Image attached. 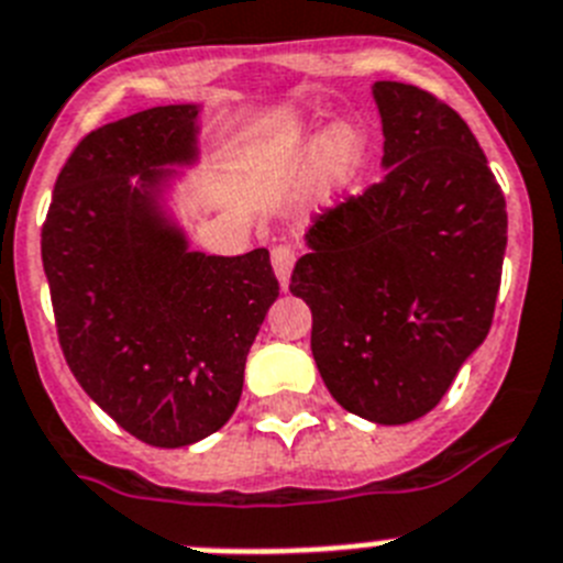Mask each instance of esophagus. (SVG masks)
<instances>
[{
  "label": "esophagus",
  "mask_w": 563,
  "mask_h": 563,
  "mask_svg": "<svg viewBox=\"0 0 563 563\" xmlns=\"http://www.w3.org/2000/svg\"><path fill=\"white\" fill-rule=\"evenodd\" d=\"M297 254L295 249L280 243V246H272V266H275V275L280 280L283 288H288V277H291V268H295Z\"/></svg>",
  "instance_id": "1"
}]
</instances>
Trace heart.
Segmentation results:
<instances>
[{"mask_svg":"<svg viewBox=\"0 0 563 563\" xmlns=\"http://www.w3.org/2000/svg\"><path fill=\"white\" fill-rule=\"evenodd\" d=\"M363 161V141L356 139L354 130H336L329 135V141L322 144L320 166H322V187L325 192H336L349 184L360 169Z\"/></svg>","mask_w":563,"mask_h":563,"instance_id":"b5f03b06","label":"heart"}]
</instances>
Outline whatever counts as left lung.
<instances>
[{
	"instance_id": "obj_1",
	"label": "left lung",
	"mask_w": 563,
	"mask_h": 563,
	"mask_svg": "<svg viewBox=\"0 0 563 563\" xmlns=\"http://www.w3.org/2000/svg\"><path fill=\"white\" fill-rule=\"evenodd\" d=\"M388 169L314 218L291 295L345 410L376 424L424 417L485 342L501 286L507 203L471 126L433 92L376 81Z\"/></svg>"
}]
</instances>
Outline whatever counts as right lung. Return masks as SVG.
<instances>
[{
    "label": "right lung",
    "instance_id": "obj_1",
    "mask_svg": "<svg viewBox=\"0 0 563 563\" xmlns=\"http://www.w3.org/2000/svg\"><path fill=\"white\" fill-rule=\"evenodd\" d=\"M195 155V104L99 126L62 166L42 227L58 345L73 376L153 448H184L229 422L249 349L280 295L266 249L189 252L164 218L158 192L173 175L164 166Z\"/></svg>",
    "mask_w": 563,
    "mask_h": 563
}]
</instances>
